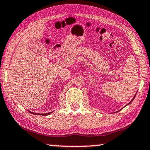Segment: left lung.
Returning <instances> with one entry per match:
<instances>
[{
	"instance_id": "1",
	"label": "left lung",
	"mask_w": 150,
	"mask_h": 150,
	"mask_svg": "<svg viewBox=\"0 0 150 150\" xmlns=\"http://www.w3.org/2000/svg\"><path fill=\"white\" fill-rule=\"evenodd\" d=\"M136 94H137V93H136ZM136 94H135V95H134V97H133V99H132V100H131V101H130V102H129V103H128V104H127V105H129V104H130V103H131V102H132V101H133V99H134V97H135V96H136ZM119 111H120V110H119Z\"/></svg>"
}]
</instances>
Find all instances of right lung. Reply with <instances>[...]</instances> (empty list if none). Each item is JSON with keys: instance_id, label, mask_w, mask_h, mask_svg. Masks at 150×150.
Listing matches in <instances>:
<instances>
[{"instance_id": "add662e5", "label": "right lung", "mask_w": 150, "mask_h": 150, "mask_svg": "<svg viewBox=\"0 0 150 150\" xmlns=\"http://www.w3.org/2000/svg\"><path fill=\"white\" fill-rule=\"evenodd\" d=\"M28 112H29L30 113H31V114H38V115H41V116H47V115L51 114V113L53 112H49V113H47V114H38V113H34V112H30V111H28Z\"/></svg>"}]
</instances>
